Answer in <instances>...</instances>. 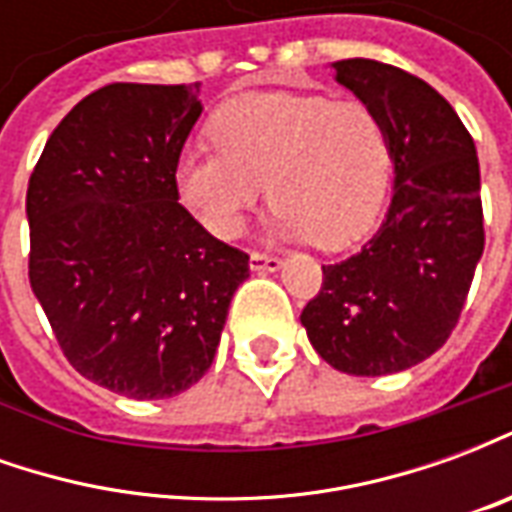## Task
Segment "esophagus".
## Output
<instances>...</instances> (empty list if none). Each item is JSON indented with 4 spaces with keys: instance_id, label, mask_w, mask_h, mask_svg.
I'll return each instance as SVG.
<instances>
[{
    "instance_id": "esophagus-1",
    "label": "esophagus",
    "mask_w": 512,
    "mask_h": 512,
    "mask_svg": "<svg viewBox=\"0 0 512 512\" xmlns=\"http://www.w3.org/2000/svg\"><path fill=\"white\" fill-rule=\"evenodd\" d=\"M249 268L257 271V274H274L282 268V260L274 255H260V252H252L249 255Z\"/></svg>"
}]
</instances>
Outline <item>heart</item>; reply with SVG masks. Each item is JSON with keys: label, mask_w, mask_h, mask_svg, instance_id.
<instances>
[{"label": "heart", "mask_w": 512, "mask_h": 512, "mask_svg": "<svg viewBox=\"0 0 512 512\" xmlns=\"http://www.w3.org/2000/svg\"><path fill=\"white\" fill-rule=\"evenodd\" d=\"M216 147H189L175 167L183 205L216 238H238L266 197L277 227L340 249L376 219L389 178V145L362 101L257 93L213 115Z\"/></svg>", "instance_id": "heart-1"}]
</instances>
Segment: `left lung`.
<instances>
[{
    "label": "left lung",
    "mask_w": 512,
    "mask_h": 512,
    "mask_svg": "<svg viewBox=\"0 0 512 512\" xmlns=\"http://www.w3.org/2000/svg\"><path fill=\"white\" fill-rule=\"evenodd\" d=\"M381 120L392 200L362 252L323 266L301 312L312 348L348 376H389L447 343L483 257L480 164L469 131L428 82L376 60L332 62Z\"/></svg>",
    "instance_id": "left-lung-1"
}]
</instances>
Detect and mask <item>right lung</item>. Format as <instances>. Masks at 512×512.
Here are the masks:
<instances>
[{
	"label": "right lung",
	"instance_id": "1",
	"mask_svg": "<svg viewBox=\"0 0 512 512\" xmlns=\"http://www.w3.org/2000/svg\"><path fill=\"white\" fill-rule=\"evenodd\" d=\"M200 115V84H106L62 117L29 178L32 293L68 362L134 400L208 373L249 277V255L178 202Z\"/></svg>",
	"mask_w": 512,
	"mask_h": 512
}]
</instances>
